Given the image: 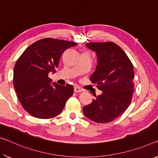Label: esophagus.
Wrapping results in <instances>:
<instances>
[{"label": "esophagus", "instance_id": "esophagus-1", "mask_svg": "<svg viewBox=\"0 0 158 158\" xmlns=\"http://www.w3.org/2000/svg\"><path fill=\"white\" fill-rule=\"evenodd\" d=\"M82 89L81 88V87L76 86L74 87V92L75 93H80V92H82Z\"/></svg>", "mask_w": 158, "mask_h": 158}]
</instances>
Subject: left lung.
I'll use <instances>...</instances> for the list:
<instances>
[{
    "instance_id": "left-lung-1",
    "label": "left lung",
    "mask_w": 158,
    "mask_h": 158,
    "mask_svg": "<svg viewBox=\"0 0 158 158\" xmlns=\"http://www.w3.org/2000/svg\"><path fill=\"white\" fill-rule=\"evenodd\" d=\"M86 46L96 53L98 60L90 81L102 93L84 106L83 113L97 123L110 122L122 114L131 102L133 64L122 48L114 42H90Z\"/></svg>"
}]
</instances>
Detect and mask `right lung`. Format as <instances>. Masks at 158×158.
Returning a JSON list of instances; mask_svg holds the SVG:
<instances>
[{"mask_svg": "<svg viewBox=\"0 0 158 158\" xmlns=\"http://www.w3.org/2000/svg\"><path fill=\"white\" fill-rule=\"evenodd\" d=\"M77 44L57 39L37 41L25 50L13 71V85L19 101L31 116L50 118L59 115L73 94V87L52 82L48 73H54L60 56Z\"/></svg>", "mask_w": 158, "mask_h": 158, "instance_id": "right-lung-1", "label": "right lung"}]
</instances>
